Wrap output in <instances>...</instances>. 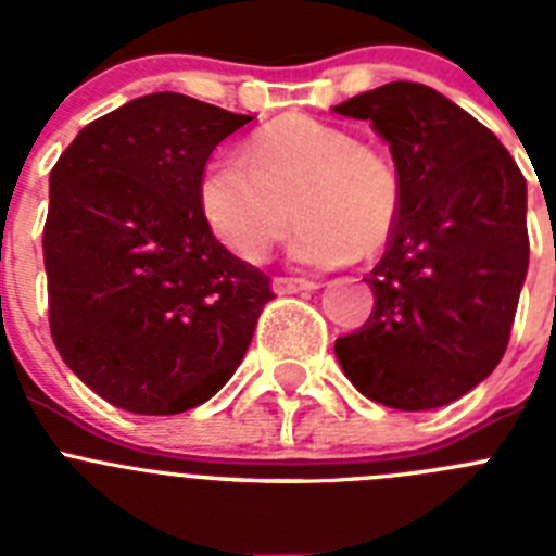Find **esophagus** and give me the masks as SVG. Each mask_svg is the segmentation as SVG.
<instances>
[{"mask_svg": "<svg viewBox=\"0 0 556 556\" xmlns=\"http://www.w3.org/2000/svg\"><path fill=\"white\" fill-rule=\"evenodd\" d=\"M320 283L312 281V278H287V275H281V278H275L273 281V289L278 294H294V292H306V289H317Z\"/></svg>", "mask_w": 556, "mask_h": 556, "instance_id": "1", "label": "esophagus"}]
</instances>
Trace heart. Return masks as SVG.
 <instances>
[{"label": "heart", "mask_w": 556, "mask_h": 556, "mask_svg": "<svg viewBox=\"0 0 556 556\" xmlns=\"http://www.w3.org/2000/svg\"><path fill=\"white\" fill-rule=\"evenodd\" d=\"M198 203L217 242L242 262H262L294 211L292 262L333 267L390 242L404 180L384 150L342 127L283 116L250 136L244 159L219 152L203 166Z\"/></svg>", "instance_id": "obj_1"}]
</instances>
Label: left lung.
I'll return each instance as SVG.
<instances>
[{"label":"left lung","mask_w":556,"mask_h":556,"mask_svg":"<svg viewBox=\"0 0 556 556\" xmlns=\"http://www.w3.org/2000/svg\"><path fill=\"white\" fill-rule=\"evenodd\" d=\"M333 111L370 119L404 180L401 217L365 278L370 317L333 351L370 401L437 409L507 351L529 269L527 180L495 132L424 83H387Z\"/></svg>","instance_id":"1"}]
</instances>
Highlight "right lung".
<instances>
[{"instance_id":"add662e5","label":"right lung","mask_w":556,"mask_h":556,"mask_svg":"<svg viewBox=\"0 0 556 556\" xmlns=\"http://www.w3.org/2000/svg\"><path fill=\"white\" fill-rule=\"evenodd\" d=\"M253 116L159 91L77 132L49 175V331L83 384L136 415L217 395L244 358L273 281L217 242L198 184Z\"/></svg>"}]
</instances>
